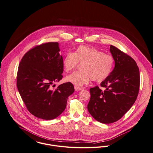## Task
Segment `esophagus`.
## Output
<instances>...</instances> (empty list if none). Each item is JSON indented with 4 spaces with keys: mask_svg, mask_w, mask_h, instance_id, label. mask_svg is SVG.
<instances>
[{
    "mask_svg": "<svg viewBox=\"0 0 153 153\" xmlns=\"http://www.w3.org/2000/svg\"><path fill=\"white\" fill-rule=\"evenodd\" d=\"M83 88H80V87H78V86H75V91H81L82 89H83Z\"/></svg>",
    "mask_w": 153,
    "mask_h": 153,
    "instance_id": "34e87169",
    "label": "esophagus"
}]
</instances>
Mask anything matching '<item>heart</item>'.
<instances>
[{"instance_id":"heart-1","label":"heart","mask_w":153,"mask_h":153,"mask_svg":"<svg viewBox=\"0 0 153 153\" xmlns=\"http://www.w3.org/2000/svg\"><path fill=\"white\" fill-rule=\"evenodd\" d=\"M62 62L67 72L74 70L78 63L82 64V71L75 72L65 78L67 81L81 87L88 84L91 79L97 82L105 80L112 72L114 59L111 54L96 48L80 45L74 53H67Z\"/></svg>"}]
</instances>
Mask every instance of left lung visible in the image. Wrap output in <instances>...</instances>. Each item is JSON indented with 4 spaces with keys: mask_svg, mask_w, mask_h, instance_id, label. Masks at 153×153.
<instances>
[{
    "mask_svg": "<svg viewBox=\"0 0 153 153\" xmlns=\"http://www.w3.org/2000/svg\"><path fill=\"white\" fill-rule=\"evenodd\" d=\"M110 52L115 61L111 74L100 85L90 89L91 99L88 110L97 121L103 123L116 122L131 108L140 88L139 69L134 60L114 46Z\"/></svg>",
    "mask_w": 153,
    "mask_h": 153,
    "instance_id": "1",
    "label": "left lung"
}]
</instances>
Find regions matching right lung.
<instances>
[{
	"mask_svg": "<svg viewBox=\"0 0 153 153\" xmlns=\"http://www.w3.org/2000/svg\"><path fill=\"white\" fill-rule=\"evenodd\" d=\"M57 42L36 45L22 57L19 65L17 86L29 112L45 120L63 112L67 99L74 92L71 82L51 90V85L62 78V57Z\"/></svg>",
	"mask_w": 153,
	"mask_h": 153,
	"instance_id": "add662e5",
	"label": "right lung"
}]
</instances>
